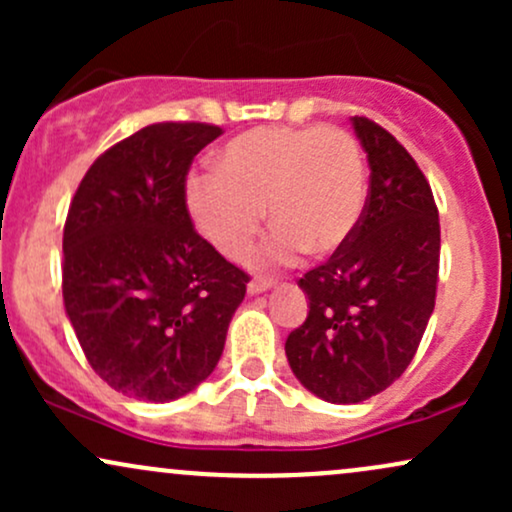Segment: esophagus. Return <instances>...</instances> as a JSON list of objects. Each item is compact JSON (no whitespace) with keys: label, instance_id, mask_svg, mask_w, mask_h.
I'll use <instances>...</instances> for the list:
<instances>
[{"label":"esophagus","instance_id":"obj_1","mask_svg":"<svg viewBox=\"0 0 512 512\" xmlns=\"http://www.w3.org/2000/svg\"><path fill=\"white\" fill-rule=\"evenodd\" d=\"M274 286V281L272 279H252L250 284H248V293L250 296H257V293H262V291H269Z\"/></svg>","mask_w":512,"mask_h":512}]
</instances>
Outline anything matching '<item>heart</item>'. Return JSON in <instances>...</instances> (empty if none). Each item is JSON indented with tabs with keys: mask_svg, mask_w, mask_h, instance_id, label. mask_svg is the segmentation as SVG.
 <instances>
[{
	"mask_svg": "<svg viewBox=\"0 0 512 512\" xmlns=\"http://www.w3.org/2000/svg\"><path fill=\"white\" fill-rule=\"evenodd\" d=\"M219 173L185 182V204L204 238L240 260L267 209L272 236L260 262H291L305 250L330 257L349 243L366 211L368 178L354 134L339 127H262L231 139Z\"/></svg>",
	"mask_w": 512,
	"mask_h": 512,
	"instance_id": "1",
	"label": "heart"
}]
</instances>
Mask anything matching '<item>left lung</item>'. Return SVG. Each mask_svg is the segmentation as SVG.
I'll list each match as a JSON object with an SVG mask.
<instances>
[{"mask_svg": "<svg viewBox=\"0 0 512 512\" xmlns=\"http://www.w3.org/2000/svg\"><path fill=\"white\" fill-rule=\"evenodd\" d=\"M351 127L368 156L366 211L349 243L298 281L310 310L286 339L293 375L332 404L363 402L407 370L436 305L440 260L421 168L368 117Z\"/></svg>", "mask_w": 512, "mask_h": 512, "instance_id": "obj_1", "label": "left lung"}]
</instances>
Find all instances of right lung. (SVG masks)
<instances>
[{
  "instance_id": "obj_1",
  "label": "right lung",
  "mask_w": 512,
  "mask_h": 512,
  "mask_svg": "<svg viewBox=\"0 0 512 512\" xmlns=\"http://www.w3.org/2000/svg\"><path fill=\"white\" fill-rule=\"evenodd\" d=\"M221 127L158 122L96 158L64 223L62 296L91 368L170 402L207 380L250 276L195 231L185 178Z\"/></svg>"
}]
</instances>
